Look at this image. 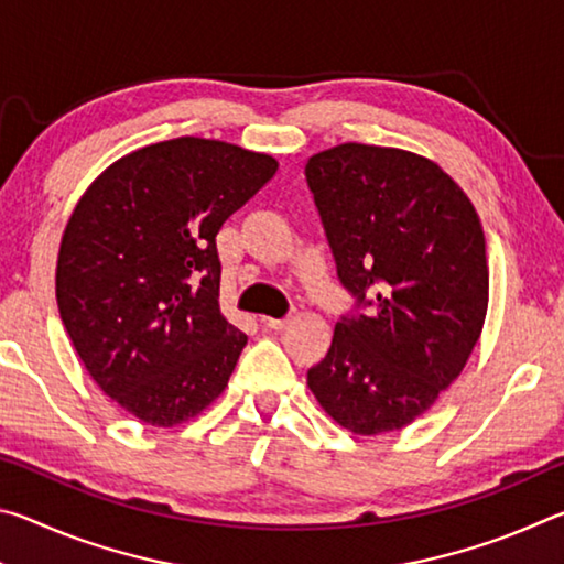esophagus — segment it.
<instances>
[{
    "mask_svg": "<svg viewBox=\"0 0 564 564\" xmlns=\"http://www.w3.org/2000/svg\"><path fill=\"white\" fill-rule=\"evenodd\" d=\"M261 323H263V328H269V330H283L285 326H289V318H269V316H263Z\"/></svg>",
    "mask_w": 564,
    "mask_h": 564,
    "instance_id": "1",
    "label": "esophagus"
}]
</instances>
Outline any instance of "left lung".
<instances>
[{"label":"left lung","instance_id":"left-lung-1","mask_svg":"<svg viewBox=\"0 0 564 564\" xmlns=\"http://www.w3.org/2000/svg\"><path fill=\"white\" fill-rule=\"evenodd\" d=\"M338 281L356 301L308 370L356 435L400 431L460 376L488 313L485 236L445 171L400 149L340 144L305 164Z\"/></svg>","mask_w":564,"mask_h":564}]
</instances>
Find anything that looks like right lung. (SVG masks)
I'll return each instance as SVG.
<instances>
[{"label":"right lung","instance_id":"1","mask_svg":"<svg viewBox=\"0 0 564 564\" xmlns=\"http://www.w3.org/2000/svg\"><path fill=\"white\" fill-rule=\"evenodd\" d=\"M275 159L181 137L119 159L66 224L56 303L89 376L141 423L171 427L224 393L246 333L218 308L216 234Z\"/></svg>","mask_w":564,"mask_h":564}]
</instances>
